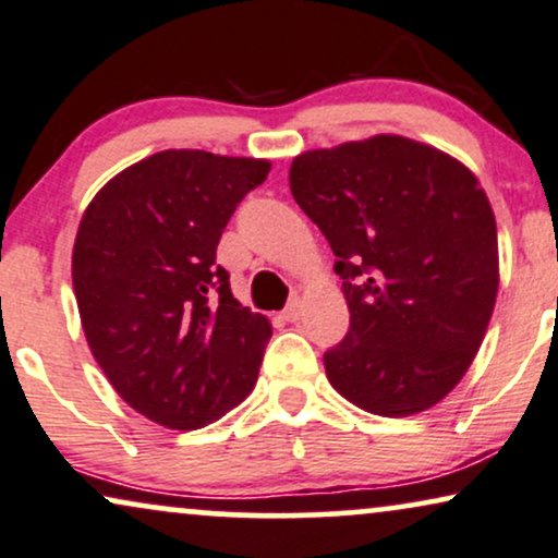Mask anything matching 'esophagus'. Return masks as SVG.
I'll return each instance as SVG.
<instances>
[{"instance_id":"esophagus-1","label":"esophagus","mask_w":558,"mask_h":558,"mask_svg":"<svg viewBox=\"0 0 558 558\" xmlns=\"http://www.w3.org/2000/svg\"><path fill=\"white\" fill-rule=\"evenodd\" d=\"M280 319H283V322H299L301 319V301L295 299V301L288 303L283 312H280Z\"/></svg>"}]
</instances>
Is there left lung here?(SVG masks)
<instances>
[{
  "instance_id": "1",
  "label": "left lung",
  "mask_w": 558,
  "mask_h": 558,
  "mask_svg": "<svg viewBox=\"0 0 558 558\" xmlns=\"http://www.w3.org/2000/svg\"><path fill=\"white\" fill-rule=\"evenodd\" d=\"M291 193L335 252L350 308L324 352L329 384L380 417L435 407L469 371L495 312L497 223L466 165L393 133L303 151Z\"/></svg>"
}]
</instances>
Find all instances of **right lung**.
<instances>
[{"mask_svg": "<svg viewBox=\"0 0 558 558\" xmlns=\"http://www.w3.org/2000/svg\"><path fill=\"white\" fill-rule=\"evenodd\" d=\"M270 161L167 149L84 210L72 283L87 344L125 404L197 429L255 389L272 327L234 299L216 246Z\"/></svg>", "mask_w": 558, "mask_h": 558, "instance_id": "add662e5", "label": "right lung"}]
</instances>
